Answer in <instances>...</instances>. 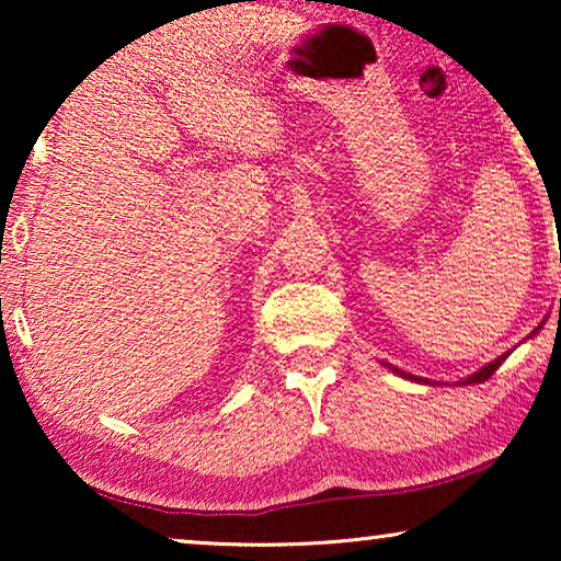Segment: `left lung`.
Listing matches in <instances>:
<instances>
[{"mask_svg": "<svg viewBox=\"0 0 561 561\" xmlns=\"http://www.w3.org/2000/svg\"><path fill=\"white\" fill-rule=\"evenodd\" d=\"M539 329H541V327H536V329H534V332H531V336H534V334H539ZM531 336H528V340H531ZM511 352H513V350H508V352H503V355H501V357H497V359H493V363L482 365V367H480V370H474L472 375H467V378H462V380H457V386H474V382H485V380L490 378V375H493V373L497 370V367H501V365L505 363V359H508V355H511ZM386 367H388V370H393L396 375H401V378H405V380H413V382H424V386H436V382H432V380H426V378H419V375H411V373H403V370H398V367H393V365H388V363H386Z\"/></svg>", "mask_w": 561, "mask_h": 561, "instance_id": "obj_1", "label": "left lung"}]
</instances>
